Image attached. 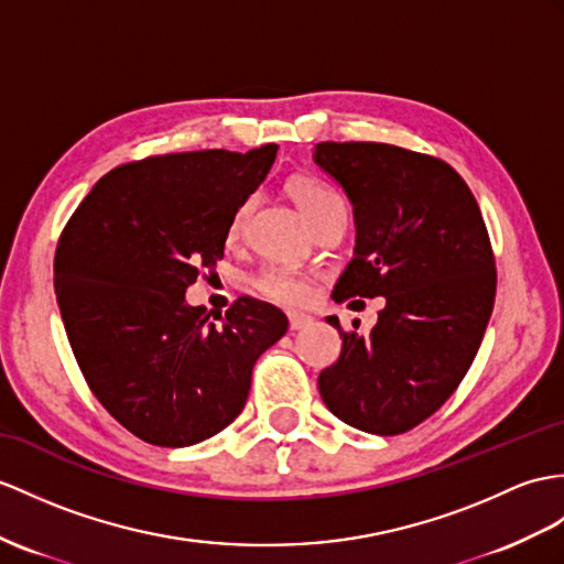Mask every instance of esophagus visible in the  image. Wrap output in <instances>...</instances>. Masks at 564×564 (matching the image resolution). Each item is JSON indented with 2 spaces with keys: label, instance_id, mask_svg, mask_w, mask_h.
Wrapping results in <instances>:
<instances>
[{
  "label": "esophagus",
  "instance_id": "34e87169",
  "mask_svg": "<svg viewBox=\"0 0 564 564\" xmlns=\"http://www.w3.org/2000/svg\"><path fill=\"white\" fill-rule=\"evenodd\" d=\"M313 323V318L311 315H304V313H290V329H304V327H308Z\"/></svg>",
  "mask_w": 564,
  "mask_h": 564
}]
</instances>
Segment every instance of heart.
<instances>
[{"label": "heart", "instance_id": "obj_1", "mask_svg": "<svg viewBox=\"0 0 564 564\" xmlns=\"http://www.w3.org/2000/svg\"><path fill=\"white\" fill-rule=\"evenodd\" d=\"M290 194L299 203L301 213L308 217L311 225H315L321 217H325L327 213H333L337 208L347 210L345 198H341L339 191L318 176H294L290 182ZM253 205H256V196H246L237 203V208L231 210L227 229H225L227 243L241 241L246 225H249V217L253 213ZM253 286L258 294H263L265 299L278 301V304H284V306L306 304L313 294L311 274L304 270L284 268V265H270L260 270L253 278Z\"/></svg>", "mask_w": 564, "mask_h": 564}]
</instances>
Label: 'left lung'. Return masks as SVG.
<instances>
[{"label":"left lung","instance_id":"8db88e82","mask_svg":"<svg viewBox=\"0 0 564 564\" xmlns=\"http://www.w3.org/2000/svg\"><path fill=\"white\" fill-rule=\"evenodd\" d=\"M313 160L345 186L356 217L354 258L333 299L386 296L368 337L329 315L341 354L318 376V390L339 421L400 435L449 400L484 339L498 286L484 215L441 158L325 141Z\"/></svg>","mask_w":564,"mask_h":564}]
</instances>
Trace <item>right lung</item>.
I'll use <instances>...</instances> for the list:
<instances>
[{"label":"right lung","mask_w":564,"mask_h":564,"mask_svg":"<svg viewBox=\"0 0 564 564\" xmlns=\"http://www.w3.org/2000/svg\"><path fill=\"white\" fill-rule=\"evenodd\" d=\"M278 145L150 155L107 172L64 225L54 292L90 392L143 443L186 447L235 421L286 315L239 296L210 323L184 292L225 256L231 210Z\"/></svg>","instance_id":"obj_1"}]
</instances>
